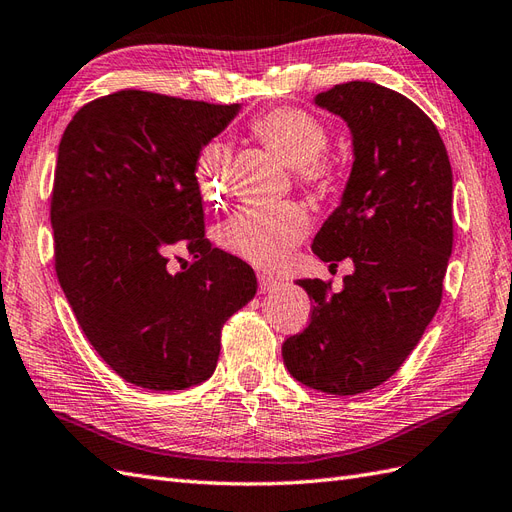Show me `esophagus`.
Listing matches in <instances>:
<instances>
[{
	"label": "esophagus",
	"mask_w": 512,
	"mask_h": 512,
	"mask_svg": "<svg viewBox=\"0 0 512 512\" xmlns=\"http://www.w3.org/2000/svg\"><path fill=\"white\" fill-rule=\"evenodd\" d=\"M258 288H260L262 295H265V293H273L275 288H280V282L269 278V275H265V273H258Z\"/></svg>",
	"instance_id": "34e87169"
}]
</instances>
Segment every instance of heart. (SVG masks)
I'll list each match as a JSON object with an SVG mask.
<instances>
[{"instance_id": "heart-1", "label": "heart", "mask_w": 512, "mask_h": 512, "mask_svg": "<svg viewBox=\"0 0 512 512\" xmlns=\"http://www.w3.org/2000/svg\"><path fill=\"white\" fill-rule=\"evenodd\" d=\"M252 140L293 168L301 189L327 198L340 187L342 163L327 153V124L308 109L280 105L247 122ZM232 150L222 140L206 142L193 161V181L206 204H224L232 187ZM310 217L303 206H245L217 228V243L232 256L260 269H280L306 239Z\"/></svg>"}]
</instances>
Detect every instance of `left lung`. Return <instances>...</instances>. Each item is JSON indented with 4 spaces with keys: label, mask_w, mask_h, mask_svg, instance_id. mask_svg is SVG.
Instances as JSON below:
<instances>
[{
    "label": "left lung",
    "mask_w": 512,
    "mask_h": 512,
    "mask_svg": "<svg viewBox=\"0 0 512 512\" xmlns=\"http://www.w3.org/2000/svg\"><path fill=\"white\" fill-rule=\"evenodd\" d=\"M314 101L347 120L355 161L312 252L331 267L351 258L355 271L340 293L297 282L314 306L282 357L308 388L351 396L388 381L439 308L454 239L452 168L433 120L400 92L349 81Z\"/></svg>",
    "instance_id": "obj_1"
}]
</instances>
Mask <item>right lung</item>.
Returning <instances> with one entry per match:
<instances>
[{"label":"right lung","mask_w":512,"mask_h":512,"mask_svg":"<svg viewBox=\"0 0 512 512\" xmlns=\"http://www.w3.org/2000/svg\"><path fill=\"white\" fill-rule=\"evenodd\" d=\"M239 105L118 90L86 103L62 135L51 191L55 273L105 364L146 390L209 379L222 327L256 275L204 237L198 150ZM185 251L187 270H172Z\"/></svg>","instance_id":"1"}]
</instances>
